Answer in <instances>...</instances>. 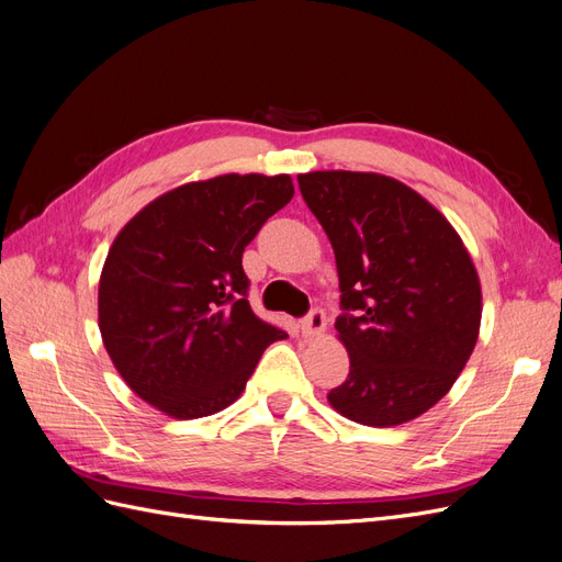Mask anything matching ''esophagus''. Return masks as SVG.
Segmentation results:
<instances>
[{
    "label": "esophagus",
    "instance_id": "obj_1",
    "mask_svg": "<svg viewBox=\"0 0 562 562\" xmlns=\"http://www.w3.org/2000/svg\"><path fill=\"white\" fill-rule=\"evenodd\" d=\"M302 333L304 337H318L326 333V314H323V310H312L307 314V318L302 321Z\"/></svg>",
    "mask_w": 562,
    "mask_h": 562
}]
</instances>
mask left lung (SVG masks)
Masks as SVG:
<instances>
[{
    "instance_id": "left-lung-1",
    "label": "left lung",
    "mask_w": 562,
    "mask_h": 562,
    "mask_svg": "<svg viewBox=\"0 0 562 562\" xmlns=\"http://www.w3.org/2000/svg\"><path fill=\"white\" fill-rule=\"evenodd\" d=\"M339 277L349 375L328 394L366 427H396L452 389L481 330V279L446 215L380 173L297 176Z\"/></svg>"
}]
</instances>
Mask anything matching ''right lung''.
<instances>
[{
  "mask_svg": "<svg viewBox=\"0 0 562 562\" xmlns=\"http://www.w3.org/2000/svg\"><path fill=\"white\" fill-rule=\"evenodd\" d=\"M291 176L187 182L133 215L98 283V326L124 382L176 419L225 411L285 333L252 314L246 246L293 199Z\"/></svg>",
  "mask_w": 562,
  "mask_h": 562,
  "instance_id": "obj_1",
  "label": "right lung"
}]
</instances>
